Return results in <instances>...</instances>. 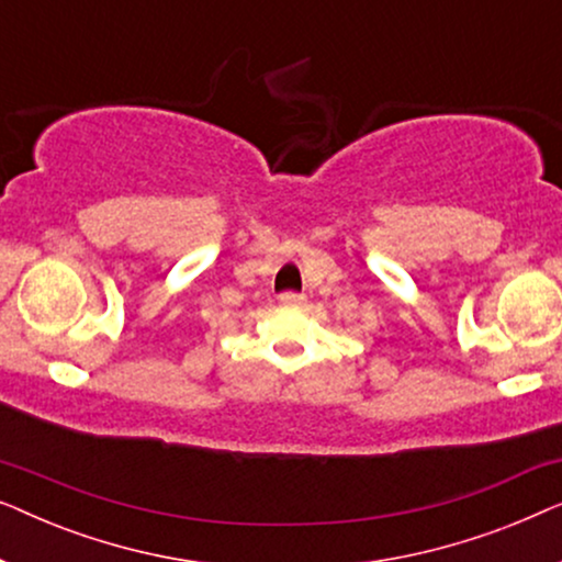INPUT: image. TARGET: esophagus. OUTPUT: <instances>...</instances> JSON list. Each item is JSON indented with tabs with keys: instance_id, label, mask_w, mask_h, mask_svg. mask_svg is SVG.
<instances>
[{
	"instance_id": "34e87169",
	"label": "esophagus",
	"mask_w": 562,
	"mask_h": 562,
	"mask_svg": "<svg viewBox=\"0 0 562 562\" xmlns=\"http://www.w3.org/2000/svg\"><path fill=\"white\" fill-rule=\"evenodd\" d=\"M279 302L283 306H302L306 299H304V294H296V291H283V294L279 296Z\"/></svg>"
}]
</instances>
